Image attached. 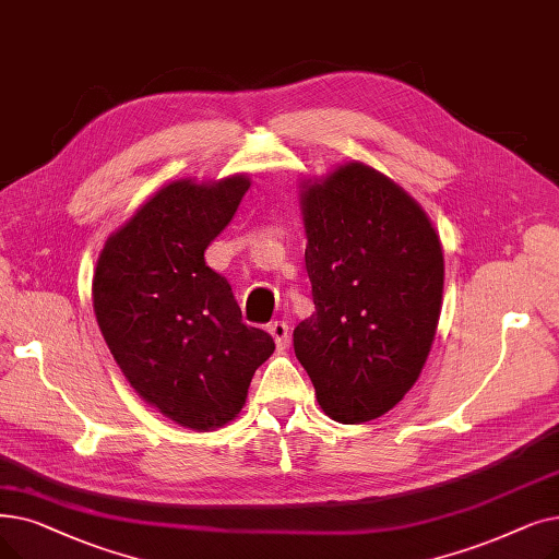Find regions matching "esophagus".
Here are the masks:
<instances>
[{
	"instance_id": "esophagus-1",
	"label": "esophagus",
	"mask_w": 559,
	"mask_h": 559,
	"mask_svg": "<svg viewBox=\"0 0 559 559\" xmlns=\"http://www.w3.org/2000/svg\"><path fill=\"white\" fill-rule=\"evenodd\" d=\"M270 333H272V337L276 340V347H278V349H285V347H287V343H289V326H287V322H281V320L272 322V324H270Z\"/></svg>"
}]
</instances>
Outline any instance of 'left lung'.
I'll return each instance as SVG.
<instances>
[{"instance_id": "1", "label": "left lung", "mask_w": 559, "mask_h": 559, "mask_svg": "<svg viewBox=\"0 0 559 559\" xmlns=\"http://www.w3.org/2000/svg\"><path fill=\"white\" fill-rule=\"evenodd\" d=\"M314 312L295 354L324 414L343 425L391 411L418 381L443 299V249L425 210L349 162L301 191Z\"/></svg>"}]
</instances>
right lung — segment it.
I'll use <instances>...</instances> for the list:
<instances>
[{
    "mask_svg": "<svg viewBox=\"0 0 559 559\" xmlns=\"http://www.w3.org/2000/svg\"><path fill=\"white\" fill-rule=\"evenodd\" d=\"M247 176L176 180L116 230L93 276V310L134 391L166 418L214 429L237 418L274 337L241 322L205 249L235 216Z\"/></svg>",
    "mask_w": 559,
    "mask_h": 559,
    "instance_id": "right-lung-1",
    "label": "right lung"
}]
</instances>
